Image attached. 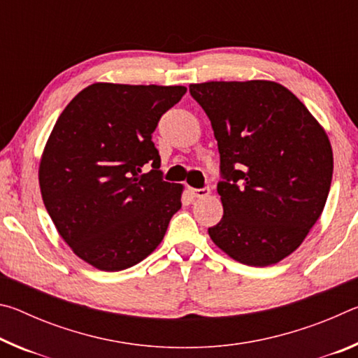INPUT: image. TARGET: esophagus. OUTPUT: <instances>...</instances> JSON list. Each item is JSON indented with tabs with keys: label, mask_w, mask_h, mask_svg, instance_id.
Segmentation results:
<instances>
[{
	"label": "esophagus",
	"mask_w": 358,
	"mask_h": 358,
	"mask_svg": "<svg viewBox=\"0 0 358 358\" xmlns=\"http://www.w3.org/2000/svg\"><path fill=\"white\" fill-rule=\"evenodd\" d=\"M191 194L194 197H207L210 194V187L205 186V187H192Z\"/></svg>",
	"instance_id": "34e87169"
}]
</instances>
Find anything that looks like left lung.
I'll return each mask as SVG.
<instances>
[{
    "label": "left lung",
    "mask_w": 358,
    "mask_h": 358,
    "mask_svg": "<svg viewBox=\"0 0 358 358\" xmlns=\"http://www.w3.org/2000/svg\"><path fill=\"white\" fill-rule=\"evenodd\" d=\"M189 93L211 121L221 159L224 215L210 238L245 265L280 262L322 215L333 175L329 137L276 82L192 83Z\"/></svg>",
    "instance_id": "obj_1"
}]
</instances>
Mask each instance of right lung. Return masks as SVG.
<instances>
[{
  "mask_svg": "<svg viewBox=\"0 0 358 358\" xmlns=\"http://www.w3.org/2000/svg\"><path fill=\"white\" fill-rule=\"evenodd\" d=\"M185 87L93 83L59 115L39 166L42 201L63 240L96 268L120 271L153 252L181 208L162 180L153 134ZM152 166L148 174L141 167Z\"/></svg>",
  "mask_w": 358,
  "mask_h": 358,
  "instance_id": "1",
  "label": "right lung"
}]
</instances>
